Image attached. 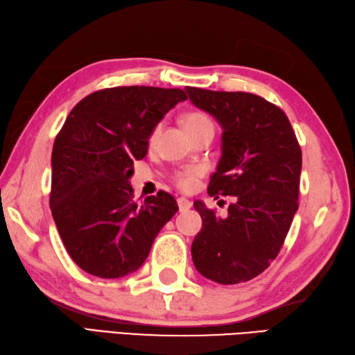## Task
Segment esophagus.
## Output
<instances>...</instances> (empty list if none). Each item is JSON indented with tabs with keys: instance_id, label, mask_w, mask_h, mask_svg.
Returning <instances> with one entry per match:
<instances>
[{
	"instance_id": "esophagus-1",
	"label": "esophagus",
	"mask_w": 355,
	"mask_h": 355,
	"mask_svg": "<svg viewBox=\"0 0 355 355\" xmlns=\"http://www.w3.org/2000/svg\"><path fill=\"white\" fill-rule=\"evenodd\" d=\"M191 202L188 200V199H185V198H179L178 199V207H179V211L180 212H184V211H188L191 208Z\"/></svg>"
}]
</instances>
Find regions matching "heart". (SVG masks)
Segmentation results:
<instances>
[{"label":"heart","instance_id":"heart-1","mask_svg":"<svg viewBox=\"0 0 355 355\" xmlns=\"http://www.w3.org/2000/svg\"><path fill=\"white\" fill-rule=\"evenodd\" d=\"M182 123H184L185 130L188 132V135L191 138L200 135L203 132L214 133V123H212V120L207 114H203L200 111H191L185 114L182 118ZM157 133H159V125H156V128L152 130L150 138H148L150 143H155V139L157 138ZM199 175H200V170L198 167H185L182 170H178L175 175H173V182H175L179 188H182V190H191Z\"/></svg>","mask_w":355,"mask_h":355}]
</instances>
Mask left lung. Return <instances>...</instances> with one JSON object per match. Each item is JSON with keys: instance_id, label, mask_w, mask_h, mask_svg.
<instances>
[{"instance_id": "obj_1", "label": "left lung", "mask_w": 355, "mask_h": 355, "mask_svg": "<svg viewBox=\"0 0 355 355\" xmlns=\"http://www.w3.org/2000/svg\"><path fill=\"white\" fill-rule=\"evenodd\" d=\"M191 103L222 125V157L208 194L232 196L225 218L200 200L202 230L191 246L205 278L239 284L263 273L284 244L297 211L302 152L284 111L249 92L187 86Z\"/></svg>"}]
</instances>
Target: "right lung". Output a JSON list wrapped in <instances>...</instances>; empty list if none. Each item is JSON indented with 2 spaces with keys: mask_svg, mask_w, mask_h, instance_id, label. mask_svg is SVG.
I'll return each mask as SVG.
<instances>
[{
  "mask_svg": "<svg viewBox=\"0 0 355 355\" xmlns=\"http://www.w3.org/2000/svg\"><path fill=\"white\" fill-rule=\"evenodd\" d=\"M182 89L116 86L89 94L69 112L51 153L50 208L73 261L94 277L138 270L162 226L176 214L171 194L133 200V161Z\"/></svg>",
  "mask_w": 355,
  "mask_h": 355,
  "instance_id": "add662e5",
  "label": "right lung"
}]
</instances>
